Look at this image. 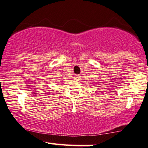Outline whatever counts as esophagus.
Listing matches in <instances>:
<instances>
[{
	"label": "esophagus",
	"mask_w": 148,
	"mask_h": 148,
	"mask_svg": "<svg viewBox=\"0 0 148 148\" xmlns=\"http://www.w3.org/2000/svg\"><path fill=\"white\" fill-rule=\"evenodd\" d=\"M80 77H81V76L80 75H75V76H74V79L76 80H80Z\"/></svg>",
	"instance_id": "34e87169"
}]
</instances>
